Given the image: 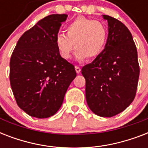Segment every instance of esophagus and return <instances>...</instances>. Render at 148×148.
Segmentation results:
<instances>
[{
	"mask_svg": "<svg viewBox=\"0 0 148 148\" xmlns=\"http://www.w3.org/2000/svg\"><path fill=\"white\" fill-rule=\"evenodd\" d=\"M75 71H76V72L77 74H80V73H81V68H80V67H78V66H75Z\"/></svg>",
	"mask_w": 148,
	"mask_h": 148,
	"instance_id": "obj_1",
	"label": "esophagus"
}]
</instances>
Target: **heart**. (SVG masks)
I'll return each instance as SVG.
<instances>
[{
	"mask_svg": "<svg viewBox=\"0 0 148 148\" xmlns=\"http://www.w3.org/2000/svg\"><path fill=\"white\" fill-rule=\"evenodd\" d=\"M66 30L67 34L58 33L55 37L57 49L64 59L71 57L74 47L78 60L97 58L105 47L108 32L103 22L79 17Z\"/></svg>",
	"mask_w": 148,
	"mask_h": 148,
	"instance_id": "b5f03b06",
	"label": "heart"
}]
</instances>
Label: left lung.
<instances>
[{
    "label": "left lung",
    "instance_id": "8db88e82",
    "mask_svg": "<svg viewBox=\"0 0 148 148\" xmlns=\"http://www.w3.org/2000/svg\"><path fill=\"white\" fill-rule=\"evenodd\" d=\"M108 21L104 49L82 67L86 80V100L95 114L110 117L124 111L135 97L140 67L138 51L128 28L114 17Z\"/></svg>",
    "mask_w": 148,
    "mask_h": 148
}]
</instances>
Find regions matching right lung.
<instances>
[{
  "label": "right lung",
  "mask_w": 148,
  "mask_h": 148,
  "mask_svg": "<svg viewBox=\"0 0 148 148\" xmlns=\"http://www.w3.org/2000/svg\"><path fill=\"white\" fill-rule=\"evenodd\" d=\"M67 14L45 17L24 32L10 60V82L17 105L31 117L47 118L62 105L77 76L74 66L61 58L55 44Z\"/></svg>",
  "instance_id": "1"
}]
</instances>
